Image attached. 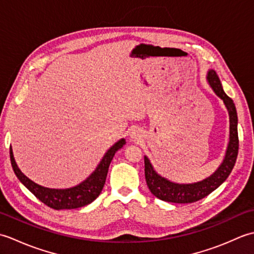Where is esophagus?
Instances as JSON below:
<instances>
[{
	"label": "esophagus",
	"mask_w": 254,
	"mask_h": 254,
	"mask_svg": "<svg viewBox=\"0 0 254 254\" xmlns=\"http://www.w3.org/2000/svg\"><path fill=\"white\" fill-rule=\"evenodd\" d=\"M130 137L133 139L134 142H138L139 139L142 138V132L138 130V128H135V130H132L131 134H130Z\"/></svg>",
	"instance_id": "34e87169"
}]
</instances>
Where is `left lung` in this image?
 I'll list each match as a JSON object with an SVG mask.
<instances>
[{
	"instance_id": "obj_1",
	"label": "left lung",
	"mask_w": 254,
	"mask_h": 254,
	"mask_svg": "<svg viewBox=\"0 0 254 254\" xmlns=\"http://www.w3.org/2000/svg\"><path fill=\"white\" fill-rule=\"evenodd\" d=\"M206 79L210 88L217 97L223 100L227 108L229 115V142L226 149L225 157L209 177L194 183H177L170 181L167 178L160 176L150 163L147 156H144L145 163V179L147 187L156 197L170 203H193L207 196L209 193L223 185L230 175L236 164L238 155L239 139H238V117L234 101L226 95L218 75L214 69H208Z\"/></svg>"
}]
</instances>
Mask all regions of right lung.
I'll return each instance as SVG.
<instances>
[{
	"instance_id": "obj_1",
	"label": "right lung",
	"mask_w": 254,
	"mask_h": 254,
	"mask_svg": "<svg viewBox=\"0 0 254 254\" xmlns=\"http://www.w3.org/2000/svg\"><path fill=\"white\" fill-rule=\"evenodd\" d=\"M126 143L127 142L124 138L119 139L116 144H113L107 150L98 166L96 167L93 174L87 179L80 182L77 186L67 189H50L37 185L36 182L30 180L28 177H26L20 171L15 161L12 147H9V156L16 177L37 198H39L42 203H45L51 208L73 209L88 205L99 196L102 188L105 186L108 169H109L113 156L119 149L123 147Z\"/></svg>"
}]
</instances>
